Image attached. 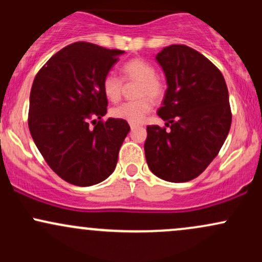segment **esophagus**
Here are the masks:
<instances>
[{
  "label": "esophagus",
  "instance_id": "esophagus-1",
  "mask_svg": "<svg viewBox=\"0 0 262 262\" xmlns=\"http://www.w3.org/2000/svg\"><path fill=\"white\" fill-rule=\"evenodd\" d=\"M138 127H139V125H137V124H130V128H132V130H134V129H137Z\"/></svg>",
  "mask_w": 262,
  "mask_h": 262
}]
</instances>
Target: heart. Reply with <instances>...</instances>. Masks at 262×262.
<instances>
[{
    "mask_svg": "<svg viewBox=\"0 0 262 262\" xmlns=\"http://www.w3.org/2000/svg\"><path fill=\"white\" fill-rule=\"evenodd\" d=\"M123 79L127 82H138L135 97L138 100L124 102L111 110L112 117L130 124H139L146 118L152 108V100H159L164 93L161 81L156 77V70L144 59H132L122 66ZM102 91L110 101L121 100L123 81L114 73H108L102 80Z\"/></svg>",
    "mask_w": 262,
    "mask_h": 262,
    "instance_id": "b5f03b06",
    "label": "heart"
}]
</instances>
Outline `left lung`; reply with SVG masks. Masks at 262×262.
I'll use <instances>...</instances> for the list:
<instances>
[{
    "instance_id": "1",
    "label": "left lung",
    "mask_w": 262,
    "mask_h": 262,
    "mask_svg": "<svg viewBox=\"0 0 262 262\" xmlns=\"http://www.w3.org/2000/svg\"><path fill=\"white\" fill-rule=\"evenodd\" d=\"M155 59L167 83L158 114L170 129L146 128V162L159 179L186 182L207 169L227 139L229 93L221 71L187 45L164 48Z\"/></svg>"
}]
</instances>
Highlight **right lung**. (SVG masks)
I'll return each instance as SVG.
<instances>
[{"label":"right lung","mask_w":262,"mask_h":262,"mask_svg":"<svg viewBox=\"0 0 262 262\" xmlns=\"http://www.w3.org/2000/svg\"><path fill=\"white\" fill-rule=\"evenodd\" d=\"M122 54L77 41L53 55L33 81L32 138L50 169L71 185H96L116 169L130 127L122 119L101 121L108 104L102 80ZM93 118L100 122L91 128L88 123Z\"/></svg>","instance_id":"1"}]
</instances>
